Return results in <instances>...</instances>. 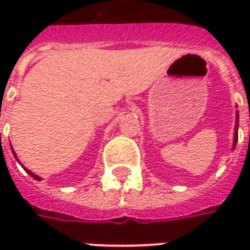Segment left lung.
I'll return each mask as SVG.
<instances>
[{
  "instance_id": "obj_1",
  "label": "left lung",
  "mask_w": 250,
  "mask_h": 250,
  "mask_svg": "<svg viewBox=\"0 0 250 250\" xmlns=\"http://www.w3.org/2000/svg\"><path fill=\"white\" fill-rule=\"evenodd\" d=\"M237 139H238V111H236V127H234V138H233V148L231 150H234Z\"/></svg>"
}]
</instances>
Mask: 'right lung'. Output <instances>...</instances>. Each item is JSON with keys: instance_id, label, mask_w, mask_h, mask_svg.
Instances as JSON below:
<instances>
[{"instance_id": "add662e5", "label": "right lung", "mask_w": 250, "mask_h": 250, "mask_svg": "<svg viewBox=\"0 0 250 250\" xmlns=\"http://www.w3.org/2000/svg\"><path fill=\"white\" fill-rule=\"evenodd\" d=\"M12 152H13L14 158H16V159H17V161H19V158H17V155H16V152H14L13 148H12ZM19 162H20V161H19ZM22 167H24V166H22ZM24 170H25V171H26V173L29 174L30 177H33V178H35L36 181H41V177H39V175H36L35 173H32V171H29V170H28V168H25V167H24Z\"/></svg>"}]
</instances>
